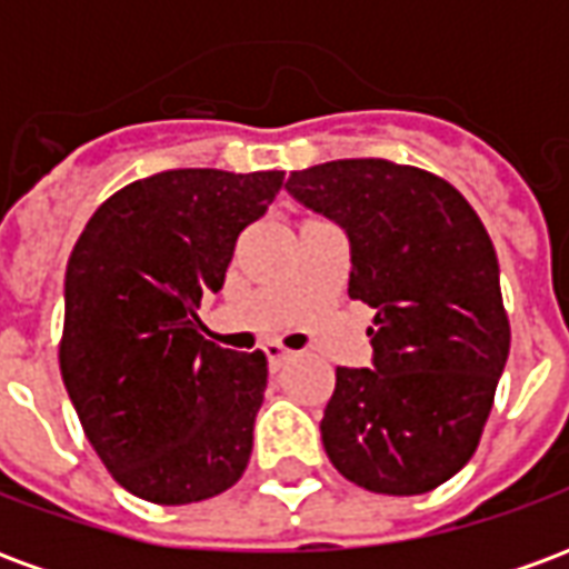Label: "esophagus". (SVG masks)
<instances>
[{
	"label": "esophagus",
	"instance_id": "esophagus-1",
	"mask_svg": "<svg viewBox=\"0 0 569 569\" xmlns=\"http://www.w3.org/2000/svg\"><path fill=\"white\" fill-rule=\"evenodd\" d=\"M264 357H268V362H271V369L277 371L283 362H289L292 359V350H286L283 345H277V341H271V345H264Z\"/></svg>",
	"mask_w": 569,
	"mask_h": 569
}]
</instances>
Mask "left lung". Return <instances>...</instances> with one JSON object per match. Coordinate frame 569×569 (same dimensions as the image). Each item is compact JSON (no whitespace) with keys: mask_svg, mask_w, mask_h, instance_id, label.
Masks as SVG:
<instances>
[{"mask_svg":"<svg viewBox=\"0 0 569 569\" xmlns=\"http://www.w3.org/2000/svg\"><path fill=\"white\" fill-rule=\"evenodd\" d=\"M286 188L345 228L347 296L375 308L371 369H335L329 460L375 493L439 488L476 453L512 341L485 224L451 182L387 158L317 163Z\"/></svg>","mask_w":569,"mask_h":569,"instance_id":"obj_1","label":"left lung"}]
</instances>
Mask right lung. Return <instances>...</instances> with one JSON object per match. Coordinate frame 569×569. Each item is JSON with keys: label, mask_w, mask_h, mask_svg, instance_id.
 Instances as JSON below:
<instances>
[{"label": "right lung", "mask_w": 569, "mask_h": 569, "mask_svg": "<svg viewBox=\"0 0 569 569\" xmlns=\"http://www.w3.org/2000/svg\"><path fill=\"white\" fill-rule=\"evenodd\" d=\"M283 176H146L100 203L69 256L60 375L97 457L140 500H210L247 469L268 359L207 341L198 308Z\"/></svg>", "instance_id": "right-lung-1"}]
</instances>
